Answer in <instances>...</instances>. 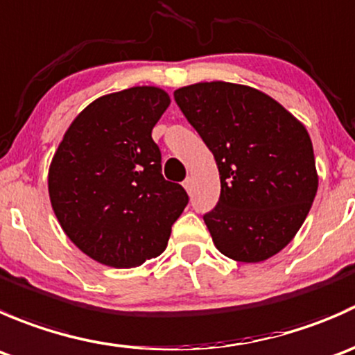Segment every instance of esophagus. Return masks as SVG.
Wrapping results in <instances>:
<instances>
[{
    "mask_svg": "<svg viewBox=\"0 0 355 355\" xmlns=\"http://www.w3.org/2000/svg\"><path fill=\"white\" fill-rule=\"evenodd\" d=\"M192 185H194V182H192V178H191V177H187V178H185V182H184V187H185V191L189 192V194H191V192H192Z\"/></svg>",
    "mask_w": 355,
    "mask_h": 355,
    "instance_id": "esophagus-1",
    "label": "esophagus"
}]
</instances>
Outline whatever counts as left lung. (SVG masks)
Masks as SVG:
<instances>
[{"mask_svg":"<svg viewBox=\"0 0 355 355\" xmlns=\"http://www.w3.org/2000/svg\"><path fill=\"white\" fill-rule=\"evenodd\" d=\"M175 101L220 171V200L204 214L216 249L241 263L280 252L302 227L318 192L306 127L268 94L232 82L180 87Z\"/></svg>","mask_w":355,"mask_h":355,"instance_id":"left-lung-1","label":"left lung"}]
</instances>
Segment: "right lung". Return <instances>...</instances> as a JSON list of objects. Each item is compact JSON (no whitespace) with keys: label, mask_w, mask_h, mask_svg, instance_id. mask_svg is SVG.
<instances>
[{"label":"right lung","mask_w":355,"mask_h":355,"mask_svg":"<svg viewBox=\"0 0 355 355\" xmlns=\"http://www.w3.org/2000/svg\"><path fill=\"white\" fill-rule=\"evenodd\" d=\"M168 106V92L153 85L101 96L71 121L49 164V199L63 232L106 266L159 256L189 202L184 187L161 175L151 137Z\"/></svg>","instance_id":"obj_1"}]
</instances>
